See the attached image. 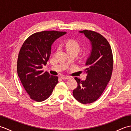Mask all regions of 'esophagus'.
Returning a JSON list of instances; mask_svg holds the SVG:
<instances>
[{"label": "esophagus", "instance_id": "1", "mask_svg": "<svg viewBox=\"0 0 131 131\" xmlns=\"http://www.w3.org/2000/svg\"><path fill=\"white\" fill-rule=\"evenodd\" d=\"M61 78H62V79H64V80H68V79H70V78L69 77H68V76H62L61 77Z\"/></svg>", "mask_w": 131, "mask_h": 131}]
</instances>
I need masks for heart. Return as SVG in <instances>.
<instances>
[{
	"label": "heart",
	"instance_id": "b5f03b06",
	"mask_svg": "<svg viewBox=\"0 0 131 131\" xmlns=\"http://www.w3.org/2000/svg\"><path fill=\"white\" fill-rule=\"evenodd\" d=\"M66 48L68 51H73L78 53L80 49V46L76 40H70L66 43Z\"/></svg>",
	"mask_w": 131,
	"mask_h": 131
}]
</instances>
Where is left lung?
<instances>
[{"label":"left lung","mask_w":131,"mask_h":131,"mask_svg":"<svg viewBox=\"0 0 131 131\" xmlns=\"http://www.w3.org/2000/svg\"><path fill=\"white\" fill-rule=\"evenodd\" d=\"M84 34L90 40L92 49L85 62V80L77 77L78 87L73 90V96L83 104H91L98 99L104 91L112 77L113 57L112 48L106 39L99 33L84 30Z\"/></svg>","instance_id":"1"}]
</instances>
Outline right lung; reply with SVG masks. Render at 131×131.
I'll return each mask as SVG.
<instances>
[{"instance_id":"right-lung-1","label":"right lung","mask_w":131,"mask_h":131,"mask_svg":"<svg viewBox=\"0 0 131 131\" xmlns=\"http://www.w3.org/2000/svg\"><path fill=\"white\" fill-rule=\"evenodd\" d=\"M64 31H43L34 33L24 41L18 56V75L30 99L43 101L51 96L58 83V77L42 70L51 53L53 43Z\"/></svg>"}]
</instances>
